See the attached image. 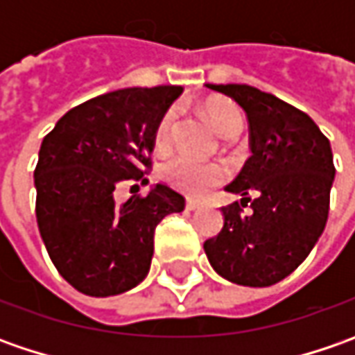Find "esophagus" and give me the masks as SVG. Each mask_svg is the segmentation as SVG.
<instances>
[{"instance_id":"1","label":"esophagus","mask_w":355,"mask_h":355,"mask_svg":"<svg viewBox=\"0 0 355 355\" xmlns=\"http://www.w3.org/2000/svg\"><path fill=\"white\" fill-rule=\"evenodd\" d=\"M199 207H201L199 201H196V199H185V209L187 211H198Z\"/></svg>"}]
</instances>
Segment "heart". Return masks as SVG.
Wrapping results in <instances>:
<instances>
[{"label":"heart","mask_w":355,"mask_h":355,"mask_svg":"<svg viewBox=\"0 0 355 355\" xmlns=\"http://www.w3.org/2000/svg\"><path fill=\"white\" fill-rule=\"evenodd\" d=\"M205 116L209 120L215 132L225 138L235 140L243 130V116L235 104L227 101H211L205 104ZM178 126V112L175 108L166 110V114L159 118L154 130V146L159 152H166L173 142V134ZM227 171L219 164H201L187 156H173L164 164V178L175 185L178 189H184L191 196H203L211 187L219 185L225 180Z\"/></svg>","instance_id":"1"}]
</instances>
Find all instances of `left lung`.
Wrapping results in <instances>:
<instances>
[{
    "label": "left lung",
    "instance_id": "1",
    "mask_svg": "<svg viewBox=\"0 0 355 355\" xmlns=\"http://www.w3.org/2000/svg\"><path fill=\"white\" fill-rule=\"evenodd\" d=\"M245 110L251 157L225 187L241 203L223 207V229L203 243L213 270L243 286L286 279L318 243L328 221L334 157L302 110L249 85H207ZM254 193L257 200L248 196ZM252 202L251 216L241 207Z\"/></svg>",
    "mask_w": 355,
    "mask_h": 355
}]
</instances>
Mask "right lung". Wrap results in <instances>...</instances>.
Segmentation results:
<instances>
[{
	"mask_svg": "<svg viewBox=\"0 0 355 355\" xmlns=\"http://www.w3.org/2000/svg\"><path fill=\"white\" fill-rule=\"evenodd\" d=\"M182 87L120 89L71 108L43 138L35 168L37 225L49 257L78 293L114 296L150 270L156 225L184 211L164 184L118 205V184L148 182L154 130Z\"/></svg>",
	"mask_w": 355,
	"mask_h": 355,
	"instance_id": "add662e5",
	"label": "right lung"
}]
</instances>
